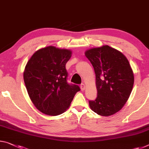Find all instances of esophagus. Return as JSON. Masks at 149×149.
<instances>
[{
  "mask_svg": "<svg viewBox=\"0 0 149 149\" xmlns=\"http://www.w3.org/2000/svg\"><path fill=\"white\" fill-rule=\"evenodd\" d=\"M80 88H81V91H84L85 89H86V85H85L84 84H81V85H80Z\"/></svg>",
  "mask_w": 149,
  "mask_h": 149,
  "instance_id": "esophagus-1",
  "label": "esophagus"
}]
</instances>
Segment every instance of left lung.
Listing matches in <instances>:
<instances>
[{
  "label": "left lung",
  "instance_id": "left-lung-1",
  "mask_svg": "<svg viewBox=\"0 0 149 149\" xmlns=\"http://www.w3.org/2000/svg\"><path fill=\"white\" fill-rule=\"evenodd\" d=\"M95 74L97 96L89 101L91 109L108 117L121 109L133 89L134 74L127 58L121 52L105 45L86 51Z\"/></svg>",
  "mask_w": 149,
  "mask_h": 149
}]
</instances>
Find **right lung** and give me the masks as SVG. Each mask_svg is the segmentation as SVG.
Returning <instances> with one entry per match:
<instances>
[{
  "mask_svg": "<svg viewBox=\"0 0 149 149\" xmlns=\"http://www.w3.org/2000/svg\"><path fill=\"white\" fill-rule=\"evenodd\" d=\"M70 49L49 46L35 52L26 65L24 81L33 104L44 114L56 116L70 107L77 85L67 82L65 64L72 56Z\"/></svg>",
  "mask_w": 149,
  "mask_h": 149,
  "instance_id": "1",
  "label": "right lung"
}]
</instances>
